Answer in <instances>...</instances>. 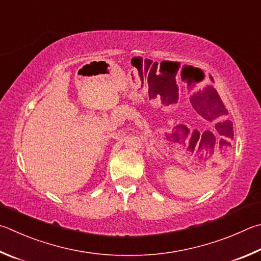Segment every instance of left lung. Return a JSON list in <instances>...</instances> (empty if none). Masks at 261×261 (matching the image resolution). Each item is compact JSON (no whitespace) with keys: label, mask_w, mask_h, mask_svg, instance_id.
<instances>
[{"label":"left lung","mask_w":261,"mask_h":261,"mask_svg":"<svg viewBox=\"0 0 261 261\" xmlns=\"http://www.w3.org/2000/svg\"><path fill=\"white\" fill-rule=\"evenodd\" d=\"M216 99H218L219 102H220V104H219L218 107H217V109L214 110V113L213 114H206L207 118L208 119H214V120H216V119H226V117L228 116V110L226 109L225 105H223L222 100L220 98V96L218 95L217 91H216ZM226 121L228 123H230L229 120H226ZM216 127L218 128V123L216 125Z\"/></svg>","instance_id":"obj_1"}]
</instances>
